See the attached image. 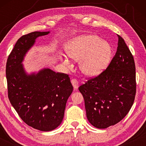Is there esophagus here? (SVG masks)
Returning a JSON list of instances; mask_svg holds the SVG:
<instances>
[{"mask_svg": "<svg viewBox=\"0 0 146 146\" xmlns=\"http://www.w3.org/2000/svg\"><path fill=\"white\" fill-rule=\"evenodd\" d=\"M71 82H72V84L74 90H77L78 88V82L77 81V80L72 79Z\"/></svg>", "mask_w": 146, "mask_h": 146, "instance_id": "obj_1", "label": "esophagus"}]
</instances>
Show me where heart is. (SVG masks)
<instances>
[{
    "label": "heart",
    "instance_id": "b5f03b06",
    "mask_svg": "<svg viewBox=\"0 0 146 146\" xmlns=\"http://www.w3.org/2000/svg\"><path fill=\"white\" fill-rule=\"evenodd\" d=\"M68 56L75 61L80 60L82 72L88 76H96L107 67L111 55L110 46L96 35H81L70 40L66 46ZM61 60L68 68L71 62L65 56Z\"/></svg>",
    "mask_w": 146,
    "mask_h": 146
}]
</instances>
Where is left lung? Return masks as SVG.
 I'll list each match as a JSON object with an SVG mask.
<instances>
[{
    "instance_id": "8db88e82",
    "label": "left lung",
    "mask_w": 146,
    "mask_h": 146,
    "mask_svg": "<svg viewBox=\"0 0 146 146\" xmlns=\"http://www.w3.org/2000/svg\"><path fill=\"white\" fill-rule=\"evenodd\" d=\"M117 36L116 53L107 68L78 88L89 122L99 129L120 121L132 106L136 92L134 60L124 40Z\"/></svg>"
}]
</instances>
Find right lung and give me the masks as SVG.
Listing matches in <instances>:
<instances>
[{
	"mask_svg": "<svg viewBox=\"0 0 146 146\" xmlns=\"http://www.w3.org/2000/svg\"><path fill=\"white\" fill-rule=\"evenodd\" d=\"M50 32H33L18 40L6 66L8 96L21 118L33 128L49 131L62 121L66 102L73 91L68 75L50 68L28 74L23 62L36 39Z\"/></svg>",
	"mask_w": 146,
	"mask_h": 146,
	"instance_id": "obj_1",
	"label": "right lung"
}]
</instances>
